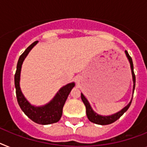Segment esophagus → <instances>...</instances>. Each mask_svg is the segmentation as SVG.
I'll return each mask as SVG.
<instances>
[{"label":"esophagus","instance_id":"esophagus-1","mask_svg":"<svg viewBox=\"0 0 147 147\" xmlns=\"http://www.w3.org/2000/svg\"><path fill=\"white\" fill-rule=\"evenodd\" d=\"M76 82H77V83H78V82H79V81H80V79H79V78H76Z\"/></svg>","mask_w":147,"mask_h":147}]
</instances>
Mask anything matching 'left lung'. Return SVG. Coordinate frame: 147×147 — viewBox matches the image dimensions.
<instances>
[{"mask_svg":"<svg viewBox=\"0 0 147 147\" xmlns=\"http://www.w3.org/2000/svg\"><path fill=\"white\" fill-rule=\"evenodd\" d=\"M125 54H126V56L129 59V62H130L131 65V73H132V77H133V82H134V87H133V93H134V87H135V75H134V66H133V62H132V59L130 57V55H129V53L127 51H125ZM81 99L83 101L85 107H86V113H87V118L89 119V120L93 123H96V124H98V125H108V124H111V123H114L115 121H117L118 119H119L123 113L126 111L127 110L129 109V108L130 107L131 103V101L132 99L131 100V102H129V104L127 106H125V108L122 109L120 111H119L118 113H115V114H113V115L111 116H101L97 114L96 113H95L92 109L91 108L90 105V103L88 102L87 99L84 97L82 93L81 94Z\"/></svg>","mask_w":147,"mask_h":147,"instance_id":"8db88e82","label":"left lung"}]
</instances>
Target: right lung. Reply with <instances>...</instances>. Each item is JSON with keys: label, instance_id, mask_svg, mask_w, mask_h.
Wrapping results in <instances>:
<instances>
[{"label": "right lung", "instance_id": "obj_1", "mask_svg": "<svg viewBox=\"0 0 147 147\" xmlns=\"http://www.w3.org/2000/svg\"><path fill=\"white\" fill-rule=\"evenodd\" d=\"M37 42L38 41L34 42L30 46H28V49L24 51L18 59L16 71L15 74L16 92L17 101L21 109L32 121L35 122L38 124H41V125H49L51 123H57L60 119L63 113V105L67 99L69 92H71V89L75 86V84H69L62 87L57 93L55 98H53V100L46 105L42 106V107H34L30 104L22 94L20 86H19L21 68L26 56L28 55L32 48Z\"/></svg>", "mask_w": 147, "mask_h": 147}]
</instances>
